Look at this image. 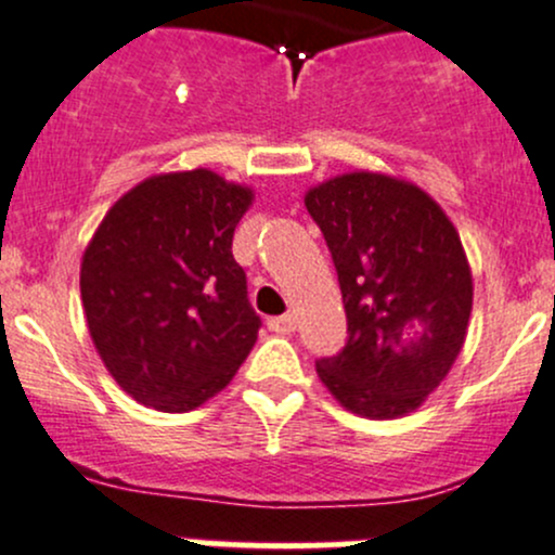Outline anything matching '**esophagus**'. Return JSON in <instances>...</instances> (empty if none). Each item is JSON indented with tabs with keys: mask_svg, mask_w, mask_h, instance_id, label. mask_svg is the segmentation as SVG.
<instances>
[{
	"mask_svg": "<svg viewBox=\"0 0 555 555\" xmlns=\"http://www.w3.org/2000/svg\"><path fill=\"white\" fill-rule=\"evenodd\" d=\"M295 326H297L295 315H289V313L269 318V328L276 331V334H292V331H295Z\"/></svg>",
	"mask_w": 555,
	"mask_h": 555,
	"instance_id": "esophagus-1",
	"label": "esophagus"
}]
</instances>
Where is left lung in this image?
Returning <instances> with one entry per match:
<instances>
[{
    "mask_svg": "<svg viewBox=\"0 0 555 555\" xmlns=\"http://www.w3.org/2000/svg\"><path fill=\"white\" fill-rule=\"evenodd\" d=\"M339 273L349 339L315 362L344 410L367 420L415 412L460 358L473 271L460 232L401 177L347 171L305 193Z\"/></svg>",
    "mask_w": 555,
    "mask_h": 555,
    "instance_id": "left-lung-1",
    "label": "left lung"
}]
</instances>
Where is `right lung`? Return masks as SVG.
Segmentation results:
<instances>
[{
    "mask_svg": "<svg viewBox=\"0 0 555 555\" xmlns=\"http://www.w3.org/2000/svg\"><path fill=\"white\" fill-rule=\"evenodd\" d=\"M253 188L211 169L167 171L127 190L80 260L95 352L125 393L158 412H190L250 354L260 318L232 256Z\"/></svg>",
    "mask_w": 555,
    "mask_h": 555,
    "instance_id": "1",
    "label": "right lung"
}]
</instances>
